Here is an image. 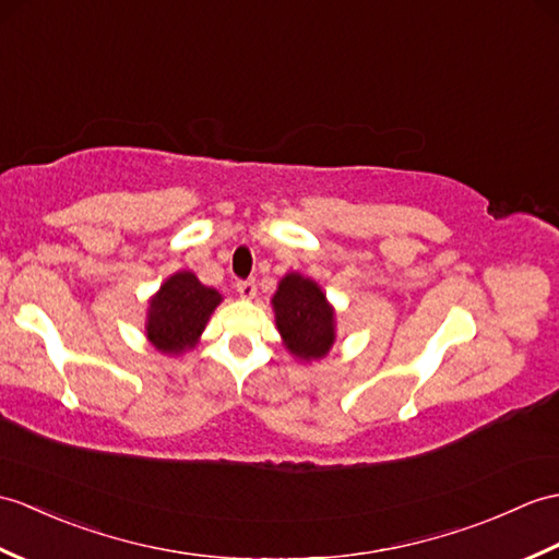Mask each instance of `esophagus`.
I'll return each instance as SVG.
<instances>
[{
	"label": "esophagus",
	"instance_id": "1",
	"mask_svg": "<svg viewBox=\"0 0 559 559\" xmlns=\"http://www.w3.org/2000/svg\"><path fill=\"white\" fill-rule=\"evenodd\" d=\"M238 295L242 297V300H252V297L257 295L254 281H240V283H238Z\"/></svg>",
	"mask_w": 559,
	"mask_h": 559
}]
</instances>
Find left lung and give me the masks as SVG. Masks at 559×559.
Returning <instances> with one entry per match:
<instances>
[{"instance_id": "8db88e82", "label": "left lung", "mask_w": 559, "mask_h": 559, "mask_svg": "<svg viewBox=\"0 0 559 559\" xmlns=\"http://www.w3.org/2000/svg\"><path fill=\"white\" fill-rule=\"evenodd\" d=\"M271 309L281 341L295 359L309 365L331 353L335 343V307L314 278L297 271L285 274L271 297Z\"/></svg>"}]
</instances>
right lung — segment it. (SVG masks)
Returning <instances> with one entry per match:
<instances>
[{
    "label": "right lung",
    "mask_w": 559,
    "mask_h": 559,
    "mask_svg": "<svg viewBox=\"0 0 559 559\" xmlns=\"http://www.w3.org/2000/svg\"><path fill=\"white\" fill-rule=\"evenodd\" d=\"M224 295L204 285L192 271H176L147 300L145 333L162 355L180 357L200 343Z\"/></svg>",
    "instance_id": "add662e5"
}]
</instances>
